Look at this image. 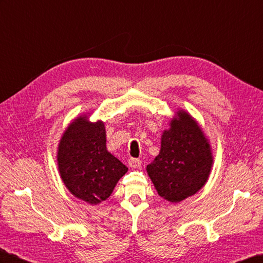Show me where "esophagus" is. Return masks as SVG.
Segmentation results:
<instances>
[{"mask_svg":"<svg viewBox=\"0 0 263 263\" xmlns=\"http://www.w3.org/2000/svg\"><path fill=\"white\" fill-rule=\"evenodd\" d=\"M128 164H129V167L132 168H138L142 165V161L138 158H130L128 159Z\"/></svg>","mask_w":263,"mask_h":263,"instance_id":"1","label":"esophagus"}]
</instances>
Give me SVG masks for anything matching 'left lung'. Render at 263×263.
Masks as SVG:
<instances>
[{"mask_svg": "<svg viewBox=\"0 0 263 263\" xmlns=\"http://www.w3.org/2000/svg\"><path fill=\"white\" fill-rule=\"evenodd\" d=\"M178 117L164 132L158 156L147 165L159 196L175 203L201 190L213 162L200 127L186 112L180 111Z\"/></svg>", "mask_w": 263, "mask_h": 263, "instance_id": "obj_1", "label": "left lung"}]
</instances>
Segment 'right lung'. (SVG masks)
I'll use <instances>...</instances> for the list:
<instances>
[{"instance_id":"right-lung-1","label":"right lung","mask_w":263,"mask_h":263,"mask_svg":"<svg viewBox=\"0 0 263 263\" xmlns=\"http://www.w3.org/2000/svg\"><path fill=\"white\" fill-rule=\"evenodd\" d=\"M61 178L68 190L89 204L110 196L119 178L128 171L106 149L102 121L76 119L63 134L58 152Z\"/></svg>"}]
</instances>
